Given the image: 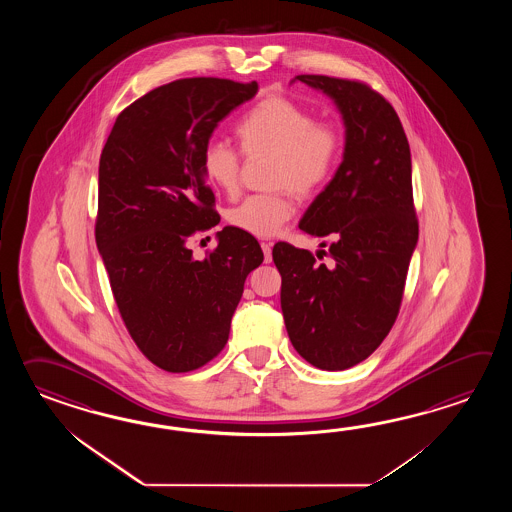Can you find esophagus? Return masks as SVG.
Instances as JSON below:
<instances>
[{"mask_svg": "<svg viewBox=\"0 0 512 512\" xmlns=\"http://www.w3.org/2000/svg\"><path fill=\"white\" fill-rule=\"evenodd\" d=\"M261 251H263V260H265V263H271L272 243H261Z\"/></svg>", "mask_w": 512, "mask_h": 512, "instance_id": "obj_1", "label": "esophagus"}]
</instances>
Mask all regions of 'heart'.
<instances>
[{"label":"heart","instance_id":"1","mask_svg":"<svg viewBox=\"0 0 512 512\" xmlns=\"http://www.w3.org/2000/svg\"><path fill=\"white\" fill-rule=\"evenodd\" d=\"M241 152L272 157V188H291L313 197L331 181L342 153V135L329 122H315L311 111L285 97H267L236 126ZM208 183L234 196L240 188L241 157L223 142H210L201 157ZM287 192L247 197L229 212V223L258 238H271L293 216Z\"/></svg>","mask_w":512,"mask_h":512}]
</instances>
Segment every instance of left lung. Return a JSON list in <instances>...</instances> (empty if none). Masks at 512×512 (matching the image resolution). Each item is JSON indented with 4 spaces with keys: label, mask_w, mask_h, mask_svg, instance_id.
I'll return each mask as SVG.
<instances>
[{
    "label": "left lung",
    "mask_w": 512,
    "mask_h": 512,
    "mask_svg": "<svg viewBox=\"0 0 512 512\" xmlns=\"http://www.w3.org/2000/svg\"><path fill=\"white\" fill-rule=\"evenodd\" d=\"M296 80L331 98L346 128L342 163L298 225L333 238L331 263L285 241L272 260L294 349L320 370H348L381 346L401 307L419 238L412 155L392 104L371 87L322 75Z\"/></svg>",
    "instance_id": "obj_1"
}]
</instances>
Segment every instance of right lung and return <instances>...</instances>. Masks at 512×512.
<instances>
[{
	"label": "right lung",
	"instance_id": "add662e5",
	"mask_svg": "<svg viewBox=\"0 0 512 512\" xmlns=\"http://www.w3.org/2000/svg\"><path fill=\"white\" fill-rule=\"evenodd\" d=\"M256 93V82L225 78L157 87L120 113L100 155L98 252L131 338L161 370H197L225 348L245 280L263 261L236 227L219 230L205 260L186 247L219 223L203 150Z\"/></svg>",
	"mask_w": 512,
	"mask_h": 512
}]
</instances>
